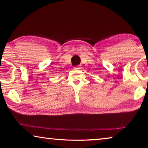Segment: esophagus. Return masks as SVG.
<instances>
[{
    "mask_svg": "<svg viewBox=\"0 0 148 148\" xmlns=\"http://www.w3.org/2000/svg\"><path fill=\"white\" fill-rule=\"evenodd\" d=\"M74 69H80V67H79V66H77L75 67Z\"/></svg>",
    "mask_w": 148,
    "mask_h": 148,
    "instance_id": "obj_1",
    "label": "esophagus"
}]
</instances>
